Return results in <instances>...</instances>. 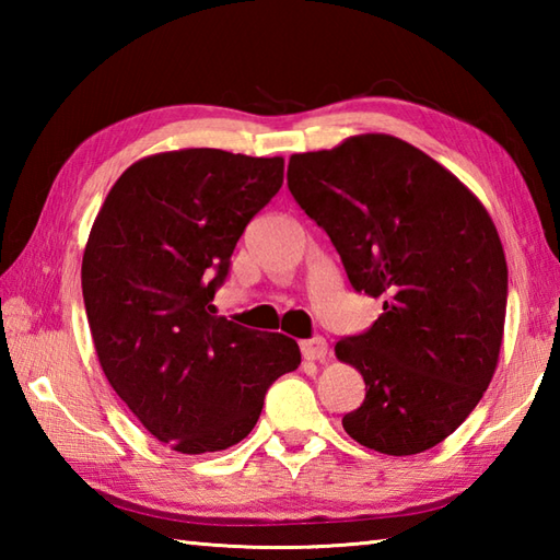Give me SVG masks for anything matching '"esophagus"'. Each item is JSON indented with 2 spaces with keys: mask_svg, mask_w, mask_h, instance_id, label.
<instances>
[{
  "mask_svg": "<svg viewBox=\"0 0 560 560\" xmlns=\"http://www.w3.org/2000/svg\"><path fill=\"white\" fill-rule=\"evenodd\" d=\"M301 351L305 361H325L327 359V341L323 337H313L307 341H301Z\"/></svg>",
  "mask_w": 560,
  "mask_h": 560,
  "instance_id": "esophagus-1",
  "label": "esophagus"
}]
</instances>
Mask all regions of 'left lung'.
<instances>
[{"mask_svg": "<svg viewBox=\"0 0 560 560\" xmlns=\"http://www.w3.org/2000/svg\"><path fill=\"white\" fill-rule=\"evenodd\" d=\"M289 189L327 231L351 287L385 299L371 329L335 347L365 383L343 431L395 457L443 443L483 397L503 343L508 265L489 211L392 135L293 153Z\"/></svg>", "mask_w": 560, "mask_h": 560, "instance_id": "left-lung-1", "label": "left lung"}]
</instances>
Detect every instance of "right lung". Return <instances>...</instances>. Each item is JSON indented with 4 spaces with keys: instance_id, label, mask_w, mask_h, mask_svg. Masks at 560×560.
<instances>
[{
    "instance_id": "add662e5",
    "label": "right lung",
    "mask_w": 560,
    "mask_h": 560,
    "mask_svg": "<svg viewBox=\"0 0 560 560\" xmlns=\"http://www.w3.org/2000/svg\"><path fill=\"white\" fill-rule=\"evenodd\" d=\"M283 185V159L177 149L129 165L110 187L81 261V289L110 387L183 455L253 431L273 380L301 365L279 331L213 315L245 225Z\"/></svg>"
}]
</instances>
